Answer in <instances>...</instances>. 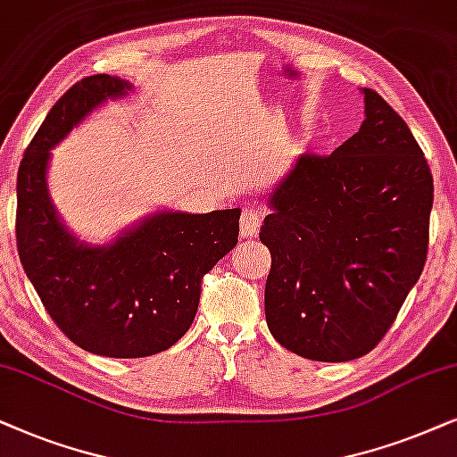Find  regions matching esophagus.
Instances as JSON below:
<instances>
[{
  "label": "esophagus",
  "mask_w": 457,
  "mask_h": 457,
  "mask_svg": "<svg viewBox=\"0 0 457 457\" xmlns=\"http://www.w3.org/2000/svg\"><path fill=\"white\" fill-rule=\"evenodd\" d=\"M261 221H263V215L253 209H245L240 217V236L242 238H251V236H257Z\"/></svg>",
  "instance_id": "34e87169"
}]
</instances>
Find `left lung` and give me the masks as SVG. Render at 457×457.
<instances>
[{"instance_id": "left-lung-1", "label": "left lung", "mask_w": 457, "mask_h": 457, "mask_svg": "<svg viewBox=\"0 0 457 457\" xmlns=\"http://www.w3.org/2000/svg\"><path fill=\"white\" fill-rule=\"evenodd\" d=\"M366 120L305 152L270 196L265 320L284 349L349 361L385 338L427 263L433 175L405 120L363 89Z\"/></svg>"}]
</instances>
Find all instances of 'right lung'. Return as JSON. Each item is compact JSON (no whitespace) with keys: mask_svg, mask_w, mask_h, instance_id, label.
<instances>
[{"mask_svg":"<svg viewBox=\"0 0 457 457\" xmlns=\"http://www.w3.org/2000/svg\"><path fill=\"white\" fill-rule=\"evenodd\" d=\"M131 85L111 75L77 81L30 139L16 179V248L46 312L96 355L148 357L192 326L203 278L238 242L240 209L161 212L104 248L72 238L46 190L54 148L85 114Z\"/></svg>","mask_w":457,"mask_h":457,"instance_id":"1","label":"right lung"}]
</instances>
